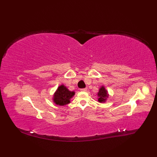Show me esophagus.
I'll use <instances>...</instances> for the list:
<instances>
[{
    "label": "esophagus",
    "mask_w": 157,
    "mask_h": 157,
    "mask_svg": "<svg viewBox=\"0 0 157 157\" xmlns=\"http://www.w3.org/2000/svg\"><path fill=\"white\" fill-rule=\"evenodd\" d=\"M80 90L82 91V92H86V91H87V88H82V89Z\"/></svg>",
    "instance_id": "1"
}]
</instances>
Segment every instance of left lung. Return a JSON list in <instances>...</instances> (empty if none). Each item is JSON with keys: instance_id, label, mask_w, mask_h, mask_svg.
Listing matches in <instances>:
<instances>
[{"instance_id": "obj_1", "label": "left lung", "mask_w": 157, "mask_h": 157, "mask_svg": "<svg viewBox=\"0 0 157 157\" xmlns=\"http://www.w3.org/2000/svg\"><path fill=\"white\" fill-rule=\"evenodd\" d=\"M98 101L101 103L105 102L106 100L109 98V94L108 91L106 90L105 86H102L101 88H99V90L98 92Z\"/></svg>"}]
</instances>
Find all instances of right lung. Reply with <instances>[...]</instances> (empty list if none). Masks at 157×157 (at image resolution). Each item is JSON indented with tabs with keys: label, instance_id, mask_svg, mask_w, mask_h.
Here are the masks:
<instances>
[{
	"label": "right lung",
	"instance_id": "1",
	"mask_svg": "<svg viewBox=\"0 0 157 157\" xmlns=\"http://www.w3.org/2000/svg\"><path fill=\"white\" fill-rule=\"evenodd\" d=\"M75 95V92L70 91L65 85L61 84L53 94L52 101L56 105L64 106L70 103V99Z\"/></svg>",
	"mask_w": 157,
	"mask_h": 157
}]
</instances>
